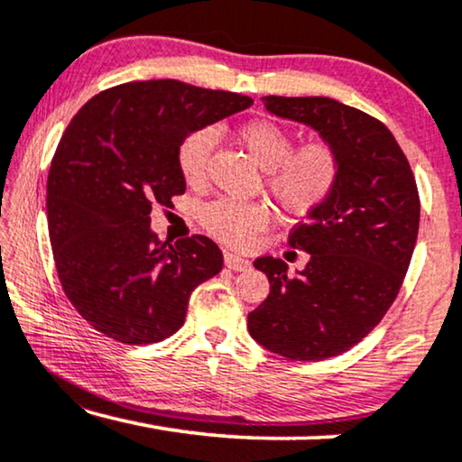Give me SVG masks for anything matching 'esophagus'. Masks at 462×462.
<instances>
[{"instance_id":"1","label":"esophagus","mask_w":462,"mask_h":462,"mask_svg":"<svg viewBox=\"0 0 462 462\" xmlns=\"http://www.w3.org/2000/svg\"><path fill=\"white\" fill-rule=\"evenodd\" d=\"M225 264L231 271H244V269L250 267V261H248V258L239 256V254H233V252H225Z\"/></svg>"}]
</instances>
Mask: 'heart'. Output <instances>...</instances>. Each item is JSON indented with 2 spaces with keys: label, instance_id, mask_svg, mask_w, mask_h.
<instances>
[{
  "label": "heart",
  "instance_id": "heart-1",
  "mask_svg": "<svg viewBox=\"0 0 462 462\" xmlns=\"http://www.w3.org/2000/svg\"><path fill=\"white\" fill-rule=\"evenodd\" d=\"M237 136L252 160L267 170L269 193L288 214L302 217L318 210L337 189L340 160L328 143H309L292 151L294 136L269 119L244 124ZM212 149L214 132L210 128L195 130L180 143L176 163L187 185L198 187L204 182ZM201 223L220 242L242 248L267 226L269 210L263 204L214 199L201 208Z\"/></svg>",
  "mask_w": 462,
  "mask_h": 462
}]
</instances>
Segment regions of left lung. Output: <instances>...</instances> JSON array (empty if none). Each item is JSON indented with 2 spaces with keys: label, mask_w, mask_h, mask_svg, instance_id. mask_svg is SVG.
Wrapping results in <instances>:
<instances>
[{
  "label": "left lung",
  "mask_w": 462,
  "mask_h": 462,
  "mask_svg": "<svg viewBox=\"0 0 462 462\" xmlns=\"http://www.w3.org/2000/svg\"><path fill=\"white\" fill-rule=\"evenodd\" d=\"M264 109L302 124L338 153L334 193L290 233L309 252L288 275L261 256L269 296L248 315L252 338L294 362H321L357 345L400 292L419 236L420 201L410 163L387 125L326 97H263Z\"/></svg>",
  "instance_id": "1"
}]
</instances>
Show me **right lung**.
Segmentation results:
<instances>
[{
  "mask_svg": "<svg viewBox=\"0 0 462 462\" xmlns=\"http://www.w3.org/2000/svg\"><path fill=\"white\" fill-rule=\"evenodd\" d=\"M250 105L176 79L132 81L97 94L67 125L48 174V233L62 290L94 330L149 345L185 324L223 252L206 236L157 239L151 208L185 193L180 143Z\"/></svg>",
  "mask_w": 462,
  "mask_h": 462,
  "instance_id": "obj_1",
  "label": "right lung"
}]
</instances>
